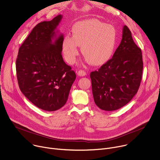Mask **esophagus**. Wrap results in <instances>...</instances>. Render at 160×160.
Returning <instances> with one entry per match:
<instances>
[{
    "label": "esophagus",
    "instance_id": "1",
    "mask_svg": "<svg viewBox=\"0 0 160 160\" xmlns=\"http://www.w3.org/2000/svg\"><path fill=\"white\" fill-rule=\"evenodd\" d=\"M78 75L80 77H84L86 75V73L83 70H79L77 73Z\"/></svg>",
    "mask_w": 160,
    "mask_h": 160
}]
</instances>
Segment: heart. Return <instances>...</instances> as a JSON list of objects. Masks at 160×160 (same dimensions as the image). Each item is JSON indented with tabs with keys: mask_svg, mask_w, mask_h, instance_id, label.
Returning a JSON list of instances; mask_svg holds the SVG:
<instances>
[{
	"mask_svg": "<svg viewBox=\"0 0 160 160\" xmlns=\"http://www.w3.org/2000/svg\"><path fill=\"white\" fill-rule=\"evenodd\" d=\"M72 36L66 35L61 48L65 60L72 64L79 52V45L84 61L94 66L108 62L115 51L117 32L115 28L97 19L78 21L73 26Z\"/></svg>",
	"mask_w": 160,
	"mask_h": 160,
	"instance_id": "obj_1",
	"label": "heart"
}]
</instances>
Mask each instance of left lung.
I'll use <instances>...</instances> for the list:
<instances>
[{"mask_svg":"<svg viewBox=\"0 0 160 160\" xmlns=\"http://www.w3.org/2000/svg\"><path fill=\"white\" fill-rule=\"evenodd\" d=\"M142 70L141 49L125 25L121 43L112 58L90 73L96 104L104 111H115L126 105L138 92Z\"/></svg>","mask_w":160,"mask_h":160,"instance_id":"left-lung-1","label":"left lung"}]
</instances>
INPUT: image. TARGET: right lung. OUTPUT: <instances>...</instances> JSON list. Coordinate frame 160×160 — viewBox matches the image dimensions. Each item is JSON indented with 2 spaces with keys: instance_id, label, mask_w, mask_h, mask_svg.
<instances>
[{
  "instance_id": "1",
  "label": "right lung",
  "mask_w": 160,
  "mask_h": 160,
  "mask_svg": "<svg viewBox=\"0 0 160 160\" xmlns=\"http://www.w3.org/2000/svg\"><path fill=\"white\" fill-rule=\"evenodd\" d=\"M62 18L59 14L37 25L19 48L16 62L21 92L35 106L48 111L66 104L76 79L61 55L64 35L57 28Z\"/></svg>"
}]
</instances>
